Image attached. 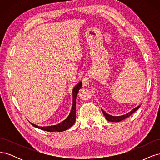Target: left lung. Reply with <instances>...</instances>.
Here are the masks:
<instances>
[{"label":"left lung","mask_w":160,"mask_h":160,"mask_svg":"<svg viewBox=\"0 0 160 160\" xmlns=\"http://www.w3.org/2000/svg\"><path fill=\"white\" fill-rule=\"evenodd\" d=\"M140 106H141V105H138V106H137L136 108H133L132 110H131V111H129V112L127 113L126 114L123 115H120V116L111 115H109V114L106 113L105 111L103 109H101V111H102V112H103L104 116L105 117L106 119H107L108 121H109V122H121V121H122V120L125 119V118H128L129 116H130L132 113H133L135 111H137V110L139 108Z\"/></svg>","instance_id":"8db88e82"}]
</instances>
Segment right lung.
Masks as SVG:
<instances>
[{
    "instance_id": "obj_1",
    "label": "right lung",
    "mask_w": 160,
    "mask_h": 160,
    "mask_svg": "<svg viewBox=\"0 0 160 160\" xmlns=\"http://www.w3.org/2000/svg\"><path fill=\"white\" fill-rule=\"evenodd\" d=\"M81 87H82V82L80 81L74 87L73 89H72V108L70 111L69 115H68V117H67L65 120L62 121V122L56 125H49V126H38V125H37L31 122L30 123L33 125L34 127L42 130L47 131V132H61L70 128L72 125L75 123V120H76V98L79 89L81 88Z\"/></svg>"
}]
</instances>
